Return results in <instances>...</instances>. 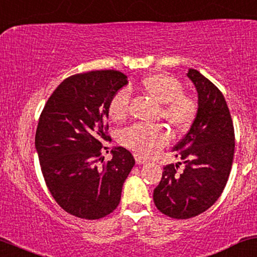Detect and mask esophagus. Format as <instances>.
Returning a JSON list of instances; mask_svg holds the SVG:
<instances>
[{
  "label": "esophagus",
  "instance_id": "esophagus-1",
  "mask_svg": "<svg viewBox=\"0 0 257 257\" xmlns=\"http://www.w3.org/2000/svg\"><path fill=\"white\" fill-rule=\"evenodd\" d=\"M135 161L138 165H142V164H146V162H147V159L140 157V155H135Z\"/></svg>",
  "mask_w": 257,
  "mask_h": 257
}]
</instances>
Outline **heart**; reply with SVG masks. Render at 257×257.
Wrapping results in <instances>:
<instances>
[{
  "label": "heart",
  "instance_id": "b5f03b06",
  "mask_svg": "<svg viewBox=\"0 0 257 257\" xmlns=\"http://www.w3.org/2000/svg\"><path fill=\"white\" fill-rule=\"evenodd\" d=\"M142 89L148 96L162 104L161 115L177 131H185L193 122L197 103L183 93V85L177 78L165 73H152L141 80ZM129 110V92L122 89L110 99L108 112L112 121L125 118ZM170 136L162 125L134 124L124 129L119 141L124 147L144 157H151L167 145Z\"/></svg>",
  "mask_w": 257,
  "mask_h": 257
}]
</instances>
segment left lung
Listing matches in <instances>:
<instances>
[{
	"instance_id": "left-lung-1",
	"label": "left lung",
	"mask_w": 257,
	"mask_h": 257,
	"mask_svg": "<svg viewBox=\"0 0 257 257\" xmlns=\"http://www.w3.org/2000/svg\"><path fill=\"white\" fill-rule=\"evenodd\" d=\"M187 77L198 93L196 118L172 149L181 162L164 167L153 193L158 210L177 219L192 218L216 203L228 181L235 151L232 119L223 93L199 71L190 69ZM181 163L184 170L178 172Z\"/></svg>"
}]
</instances>
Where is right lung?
<instances>
[{"label": "right lung", "instance_id": "obj_1", "mask_svg": "<svg viewBox=\"0 0 257 257\" xmlns=\"http://www.w3.org/2000/svg\"><path fill=\"white\" fill-rule=\"evenodd\" d=\"M126 84L128 78L119 71L74 74L53 91L39 118L35 151L44 179L61 209L79 218L111 213L135 165L123 147H113L108 162L102 157V144L110 141L109 102Z\"/></svg>", "mask_w": 257, "mask_h": 257}]
</instances>
